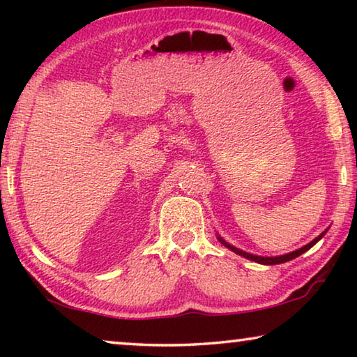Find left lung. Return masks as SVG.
<instances>
[{"label":"left lung","instance_id":"1","mask_svg":"<svg viewBox=\"0 0 357 357\" xmlns=\"http://www.w3.org/2000/svg\"><path fill=\"white\" fill-rule=\"evenodd\" d=\"M328 233V229H324V231L319 234V236H317L315 239L313 241H310L309 244H305L304 247H301V249H298V250H294V252H289V253H285V255H279V257H259V255H253V253H249V252H244V250H241V249H238V247H234V245H231V244H228L225 239L223 238H220L219 234H217V239H219V243L220 244H223L227 247V249H229L231 252H234V253H238V255H241V257H244V258H247V259H252V261H255V263H259V264H266V266H271V264H280V263H287V261H289V259H294L296 257H299V255H302V253L304 252H307L309 249H312L313 245H315L319 239H321L324 234Z\"/></svg>","mask_w":357,"mask_h":357}]
</instances>
